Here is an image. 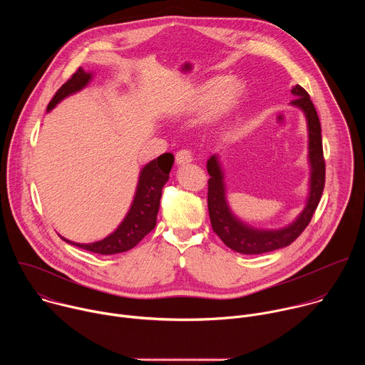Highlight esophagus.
I'll list each match as a JSON object with an SVG mask.
<instances>
[{
  "instance_id": "1",
  "label": "esophagus",
  "mask_w": 365,
  "mask_h": 365,
  "mask_svg": "<svg viewBox=\"0 0 365 365\" xmlns=\"http://www.w3.org/2000/svg\"><path fill=\"white\" fill-rule=\"evenodd\" d=\"M193 160L192 153L189 150H180L176 153V165L178 166H185Z\"/></svg>"
}]
</instances>
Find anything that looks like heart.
I'll return each instance as SVG.
<instances>
[{
	"label": "heart",
	"instance_id": "heart-1",
	"mask_svg": "<svg viewBox=\"0 0 365 365\" xmlns=\"http://www.w3.org/2000/svg\"><path fill=\"white\" fill-rule=\"evenodd\" d=\"M244 92L245 86L238 78H214L192 89L183 98L179 113L190 115L210 103L207 117L210 120H218L240 106Z\"/></svg>",
	"mask_w": 365,
	"mask_h": 365
}]
</instances>
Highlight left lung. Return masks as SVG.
Wrapping results in <instances>:
<instances>
[{
    "label": "left lung",
    "instance_id": "obj_1",
    "mask_svg": "<svg viewBox=\"0 0 365 365\" xmlns=\"http://www.w3.org/2000/svg\"><path fill=\"white\" fill-rule=\"evenodd\" d=\"M292 93L296 98L290 102V106L299 108L306 118L307 162L310 169L306 205L292 224L279 230H264L241 221L228 205L225 176L218 154L211 155L206 163L207 173L211 176L207 180V210H210L212 230L227 247L241 254H263L290 245L309 225L324 192L325 160L319 117L309 93L300 85L293 86Z\"/></svg>",
    "mask_w": 365,
    "mask_h": 365
}]
</instances>
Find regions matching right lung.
Here are the masks:
<instances>
[{
  "instance_id": "right-lung-1",
  "label": "right lung",
  "mask_w": 365,
  "mask_h": 365,
  "mask_svg": "<svg viewBox=\"0 0 365 365\" xmlns=\"http://www.w3.org/2000/svg\"><path fill=\"white\" fill-rule=\"evenodd\" d=\"M92 78L93 72H86L82 68H79L72 75V78L66 83H63L55 93L53 99H51L47 106V113L53 110L65 98L86 88ZM173 162V154L165 153L159 155L158 159H154L148 162L145 166H143V169L140 170L135 193L130 210L114 232H111L101 241L89 244L73 242L62 235L61 238L68 244L102 255L118 254L134 248L155 227L158 212L160 207L162 189L169 180V173L172 170Z\"/></svg>"
}]
</instances>
